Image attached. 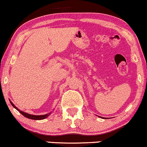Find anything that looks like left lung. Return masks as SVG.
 <instances>
[{
    "mask_svg": "<svg viewBox=\"0 0 147 147\" xmlns=\"http://www.w3.org/2000/svg\"><path fill=\"white\" fill-rule=\"evenodd\" d=\"M102 118H103V117H102Z\"/></svg>",
    "mask_w": 147,
    "mask_h": 147,
    "instance_id": "obj_1",
    "label": "left lung"
}]
</instances>
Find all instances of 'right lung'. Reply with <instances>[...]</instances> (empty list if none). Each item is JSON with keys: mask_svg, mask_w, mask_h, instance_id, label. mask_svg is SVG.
<instances>
[{"mask_svg": "<svg viewBox=\"0 0 147 147\" xmlns=\"http://www.w3.org/2000/svg\"><path fill=\"white\" fill-rule=\"evenodd\" d=\"M11 103V105L13 106V107L15 108V109H16L18 111H19L20 113H21V114L23 115V116L27 118H29V119H35V120H41V119H45V118H46L48 116H49L50 115V113L49 114H46V115H30V114H28V113H24L23 112V111H20L19 109H18V108H16V106H15L14 104H12V102H10Z\"/></svg>", "mask_w": 147, "mask_h": 147, "instance_id": "obj_1", "label": "right lung"}]
</instances>
